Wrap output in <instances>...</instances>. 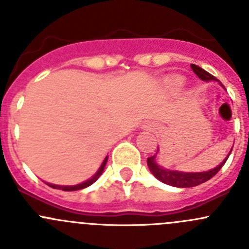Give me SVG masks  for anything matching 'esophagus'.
<instances>
[{
    "instance_id": "34e87169",
    "label": "esophagus",
    "mask_w": 249,
    "mask_h": 249,
    "mask_svg": "<svg viewBox=\"0 0 249 249\" xmlns=\"http://www.w3.org/2000/svg\"><path fill=\"white\" fill-rule=\"evenodd\" d=\"M143 128L149 129V131H153L154 126H151V124H149V123H145V124H143Z\"/></svg>"
}]
</instances>
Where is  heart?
I'll return each instance as SVG.
<instances>
[{
  "label": "heart",
  "instance_id": "b5f03b06",
  "mask_svg": "<svg viewBox=\"0 0 249 249\" xmlns=\"http://www.w3.org/2000/svg\"><path fill=\"white\" fill-rule=\"evenodd\" d=\"M166 84L171 88H178L182 85V79L179 77H172L166 80Z\"/></svg>",
  "mask_w": 249,
  "mask_h": 249
}]
</instances>
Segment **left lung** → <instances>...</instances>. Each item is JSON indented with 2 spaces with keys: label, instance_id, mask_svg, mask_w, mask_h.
Masks as SVG:
<instances>
[{
  "label": "left lung",
  "instance_id": "obj_1",
  "mask_svg": "<svg viewBox=\"0 0 249 249\" xmlns=\"http://www.w3.org/2000/svg\"><path fill=\"white\" fill-rule=\"evenodd\" d=\"M191 67L192 70H193V72L196 73L200 79L204 80V82H209V80H217L214 75L208 73L207 71L200 68L199 66L191 65ZM222 87H224V85H222ZM231 151H232V149L230 150L229 155L224 159V161H222L221 164L217 165L215 169L209 170V171H204V172H182V171H174V170H166L156 164L155 155L148 158L146 162H148L149 170L151 171V174H153L159 181H161L162 183H166L169 184V186L179 187V188H188V187H194V186H198V184L204 183V182H207L208 179L214 177L215 175L220 171V169L224 166V164L226 162L227 159H229Z\"/></svg>",
  "mask_w": 249,
  "mask_h": 249
}]
</instances>
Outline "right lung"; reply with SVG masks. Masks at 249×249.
<instances>
[{
    "mask_svg": "<svg viewBox=\"0 0 249 249\" xmlns=\"http://www.w3.org/2000/svg\"><path fill=\"white\" fill-rule=\"evenodd\" d=\"M107 159L108 156H106L105 159H104L103 164H101V166L99 167V170L96 171V174L94 175L91 178L87 179L85 182H83V183H79V184H75V186H58V184H51V183H46L49 184L50 187H52V188H56V189H62V191H78V189H83V188H87V187H89L90 184H93L94 182L96 181V179L99 178V177L101 176V174H103L104 169H105V165L106 162H107Z\"/></svg>",
    "mask_w": 249,
    "mask_h": 249,
    "instance_id": "add662e5",
    "label": "right lung"
}]
</instances>
